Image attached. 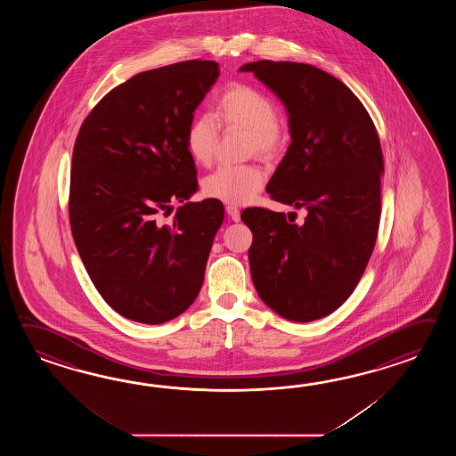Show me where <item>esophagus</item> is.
Masks as SVG:
<instances>
[{
    "label": "esophagus",
    "instance_id": "1",
    "mask_svg": "<svg viewBox=\"0 0 456 456\" xmlns=\"http://www.w3.org/2000/svg\"><path fill=\"white\" fill-rule=\"evenodd\" d=\"M226 214L232 218V222H240V218H241L240 208L234 207V205H226Z\"/></svg>",
    "mask_w": 456,
    "mask_h": 456
}]
</instances>
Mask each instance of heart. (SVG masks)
I'll return each instance as SVG.
<instances>
[{
  "instance_id": "b5f03b06",
  "label": "heart",
  "mask_w": 456,
  "mask_h": 456,
  "mask_svg": "<svg viewBox=\"0 0 456 456\" xmlns=\"http://www.w3.org/2000/svg\"><path fill=\"white\" fill-rule=\"evenodd\" d=\"M215 118L224 126L248 130L252 151L271 156L283 143V132L277 124L279 110L271 97L248 85H232L216 102ZM218 124L214 117L197 116L185 130V148L197 165H208L214 158ZM265 175L257 166H220L204 179V194L224 204L251 202L264 185Z\"/></svg>"
}]
</instances>
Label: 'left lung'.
<instances>
[{
	"label": "left lung",
	"instance_id": "8db88e82",
	"mask_svg": "<svg viewBox=\"0 0 456 456\" xmlns=\"http://www.w3.org/2000/svg\"><path fill=\"white\" fill-rule=\"evenodd\" d=\"M285 106L291 143L267 184L273 200L305 208V224L246 208L252 283L295 322L321 320L357 287L375 248L383 153L367 109L338 77L306 63L242 65Z\"/></svg>",
	"mask_w": 456,
	"mask_h": 456
}]
</instances>
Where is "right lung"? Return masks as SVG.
<instances>
[{"mask_svg":"<svg viewBox=\"0 0 456 456\" xmlns=\"http://www.w3.org/2000/svg\"><path fill=\"white\" fill-rule=\"evenodd\" d=\"M220 65L189 60L130 77L79 128L71 161L69 224L79 257L107 305L126 320L163 324L194 303L204 283L222 202L180 208L197 192L185 130Z\"/></svg>","mask_w":456,"mask_h":456,"instance_id":"obj_1","label":"right lung"}]
</instances>
